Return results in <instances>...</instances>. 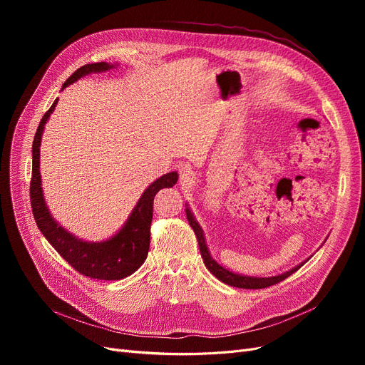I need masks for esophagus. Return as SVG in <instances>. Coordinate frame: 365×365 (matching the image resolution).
Segmentation results:
<instances>
[{"label": "esophagus", "mask_w": 365, "mask_h": 365, "mask_svg": "<svg viewBox=\"0 0 365 365\" xmlns=\"http://www.w3.org/2000/svg\"><path fill=\"white\" fill-rule=\"evenodd\" d=\"M179 176H180V182L186 183V185H190V183L195 180V173L189 165H183L179 170Z\"/></svg>", "instance_id": "1"}]
</instances>
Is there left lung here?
Returning a JSON list of instances; mask_svg holds the SVG:
<instances>
[{
    "label": "left lung",
    "instance_id": "1",
    "mask_svg": "<svg viewBox=\"0 0 365 365\" xmlns=\"http://www.w3.org/2000/svg\"><path fill=\"white\" fill-rule=\"evenodd\" d=\"M186 216H187V222L190 225V227L194 229L195 237L198 240V245H200V252H201V257L204 260V264L207 266V269L212 272L217 279H220L222 282L227 284V285H232V287H238V289H250V290H257V289H266V287H271L274 284H278L279 281L285 279L287 277H290L292 274H294L297 269L304 264L300 263L296 267H293L292 271L289 272H284L281 275L277 277H269V278H257V277H247V275H240V274H234L226 267L220 266L212 256H210V252L207 248L205 244V238H204V232L201 226L198 225V222L195 220L194 215L190 213V210L186 207Z\"/></svg>",
    "mask_w": 365,
    "mask_h": 365
}]
</instances>
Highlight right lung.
<instances>
[{
	"mask_svg": "<svg viewBox=\"0 0 365 365\" xmlns=\"http://www.w3.org/2000/svg\"><path fill=\"white\" fill-rule=\"evenodd\" d=\"M113 65L106 62L88 63L76 69L65 81L62 90L69 84L80 80L81 76L96 72H105L112 69ZM56 99L50 109L44 113L36 128L34 143H32V178H31V207L38 229L53 245L54 250L59 253L75 271L93 278V279H123L133 272H136L142 263L146 260L150 242V222L153 213V198L160 189L175 186L179 175L178 171L167 173V175L157 179L142 194L136 207L133 208L125 225L120 229L118 234L102 242H87L78 240L69 234L57 223L46 205L43 187H41V173H40V145L44 125L57 105Z\"/></svg>",
	"mask_w": 365,
	"mask_h": 365,
	"instance_id": "add662e5",
	"label": "right lung"
}]
</instances>
